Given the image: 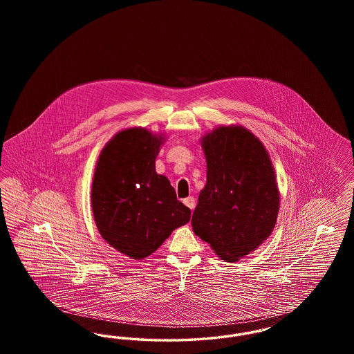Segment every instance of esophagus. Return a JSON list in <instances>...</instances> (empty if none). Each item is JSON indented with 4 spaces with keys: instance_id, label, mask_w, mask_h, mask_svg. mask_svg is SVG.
Listing matches in <instances>:
<instances>
[{
    "instance_id": "1",
    "label": "esophagus",
    "mask_w": 354,
    "mask_h": 354,
    "mask_svg": "<svg viewBox=\"0 0 354 354\" xmlns=\"http://www.w3.org/2000/svg\"><path fill=\"white\" fill-rule=\"evenodd\" d=\"M185 205L191 209V211H194V208H195V199L192 198V196H188V198H185V201H183Z\"/></svg>"
}]
</instances>
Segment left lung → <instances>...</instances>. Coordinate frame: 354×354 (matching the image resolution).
Listing matches in <instances>:
<instances>
[{"label":"left lung","mask_w":354,"mask_h":354,"mask_svg":"<svg viewBox=\"0 0 354 354\" xmlns=\"http://www.w3.org/2000/svg\"><path fill=\"white\" fill-rule=\"evenodd\" d=\"M201 145L207 183L192 230L221 260L236 263L274 230L280 209L274 169L263 142L244 126H216L203 135Z\"/></svg>","instance_id":"obj_1"}]
</instances>
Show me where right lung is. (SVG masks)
<instances>
[{
    "instance_id": "obj_1",
    "label": "right lung",
    "mask_w": 354,
    "mask_h": 354,
    "mask_svg": "<svg viewBox=\"0 0 354 354\" xmlns=\"http://www.w3.org/2000/svg\"><path fill=\"white\" fill-rule=\"evenodd\" d=\"M166 139L145 127L123 129L104 145L94 169L95 225L107 244L133 260L149 257L191 218L169 179L155 169Z\"/></svg>"
}]
</instances>
